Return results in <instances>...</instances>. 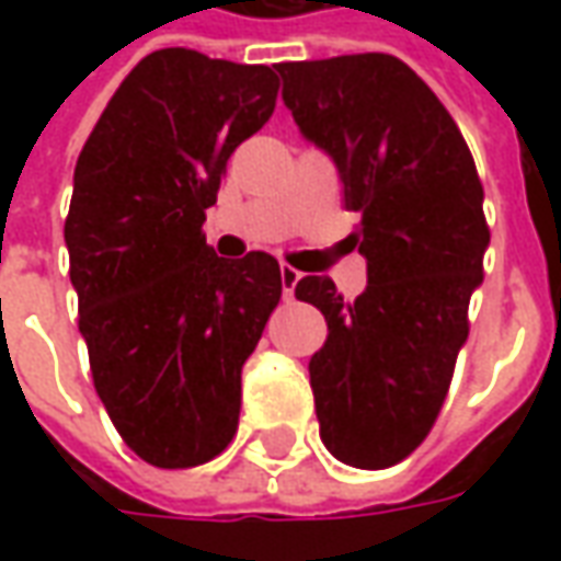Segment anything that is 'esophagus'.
<instances>
[{
  "mask_svg": "<svg viewBox=\"0 0 561 561\" xmlns=\"http://www.w3.org/2000/svg\"><path fill=\"white\" fill-rule=\"evenodd\" d=\"M279 273H282V291H285L288 300H294V285L300 282V270H294L291 264H282Z\"/></svg>",
  "mask_w": 561,
  "mask_h": 561,
  "instance_id": "34e87169",
  "label": "esophagus"
}]
</instances>
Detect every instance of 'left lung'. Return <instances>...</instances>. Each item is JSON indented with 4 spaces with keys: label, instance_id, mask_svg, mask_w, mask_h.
I'll return each mask as SVG.
<instances>
[{
    "label": "left lung",
    "instance_id": "obj_1",
    "mask_svg": "<svg viewBox=\"0 0 561 561\" xmlns=\"http://www.w3.org/2000/svg\"><path fill=\"white\" fill-rule=\"evenodd\" d=\"M276 71L294 123L340 168L369 276L354 304L328 276L294 288L328 321L309 360L321 442L354 469H388L430 435L469 336L490 243L481 176L454 116L397 56Z\"/></svg>",
    "mask_w": 561,
    "mask_h": 561
}]
</instances>
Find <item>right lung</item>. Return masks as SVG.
<instances>
[{"label": "right lung", "instance_id": "1", "mask_svg": "<svg viewBox=\"0 0 561 561\" xmlns=\"http://www.w3.org/2000/svg\"><path fill=\"white\" fill-rule=\"evenodd\" d=\"M276 95L270 66L164 47L128 71L78 156L66 245L92 385L159 469L231 445L243 364L279 306L276 257L228 261L204 237L225 164Z\"/></svg>", "mask_w": 561, "mask_h": 561}]
</instances>
